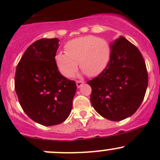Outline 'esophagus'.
<instances>
[{
	"instance_id": "1",
	"label": "esophagus",
	"mask_w": 160,
	"mask_h": 160,
	"mask_svg": "<svg viewBox=\"0 0 160 160\" xmlns=\"http://www.w3.org/2000/svg\"><path fill=\"white\" fill-rule=\"evenodd\" d=\"M76 83H77V87L78 88H80V87L82 86V85L83 84V83H84V82L83 81V80H77V81H76Z\"/></svg>"
}]
</instances>
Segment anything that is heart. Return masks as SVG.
I'll use <instances>...</instances> for the list:
<instances>
[{"mask_svg":"<svg viewBox=\"0 0 160 160\" xmlns=\"http://www.w3.org/2000/svg\"><path fill=\"white\" fill-rule=\"evenodd\" d=\"M66 53L59 52L55 56L56 66L61 73L67 77L73 75L80 68L89 77L101 73L110 59L111 49L104 39L93 35L74 38L66 43Z\"/></svg>","mask_w":160,"mask_h":160,"instance_id":"1","label":"heart"}]
</instances>
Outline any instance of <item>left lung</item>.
Instances as JSON below:
<instances>
[{
	"mask_svg": "<svg viewBox=\"0 0 160 160\" xmlns=\"http://www.w3.org/2000/svg\"><path fill=\"white\" fill-rule=\"evenodd\" d=\"M110 61L91 87L90 102L95 111L111 121L132 116L141 105L148 86V72L140 51L120 36L111 44Z\"/></svg>",
	"mask_w": 160,
	"mask_h": 160,
	"instance_id": "left-lung-1",
	"label": "left lung"
}]
</instances>
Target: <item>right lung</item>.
<instances>
[{"instance_id": "right-lung-1", "label": "right lung", "mask_w": 160, "mask_h": 160, "mask_svg": "<svg viewBox=\"0 0 160 160\" xmlns=\"http://www.w3.org/2000/svg\"><path fill=\"white\" fill-rule=\"evenodd\" d=\"M58 47L56 38L32 43L21 58L14 77L21 107L32 120L45 126L58 125L68 118L77 90L75 81L58 70Z\"/></svg>"}]
</instances>
